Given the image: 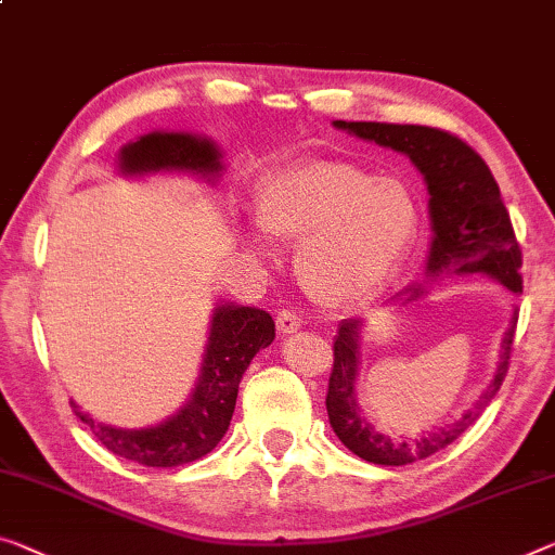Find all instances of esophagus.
<instances>
[{
  "instance_id": "34e87169",
  "label": "esophagus",
  "mask_w": 555,
  "mask_h": 555,
  "mask_svg": "<svg viewBox=\"0 0 555 555\" xmlns=\"http://www.w3.org/2000/svg\"><path fill=\"white\" fill-rule=\"evenodd\" d=\"M276 328H279V334H284V336L296 334V331L301 328V319L296 317L294 311H279L276 313Z\"/></svg>"
}]
</instances>
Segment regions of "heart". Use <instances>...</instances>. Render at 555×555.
<instances>
[{"instance_id":"heart-1","label":"heart","mask_w":555,"mask_h":555,"mask_svg":"<svg viewBox=\"0 0 555 555\" xmlns=\"http://www.w3.org/2000/svg\"><path fill=\"white\" fill-rule=\"evenodd\" d=\"M421 206L399 177L349 162H304L271 173L256 194L249 242L296 244L294 271L321 309H351L382 288L418 234Z\"/></svg>"}]
</instances>
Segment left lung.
Returning a JSON list of instances; mask_svg holds the SVG:
<instances>
[{"instance_id":"8db88e82","label":"left lung","mask_w":555,"mask_h":555,"mask_svg":"<svg viewBox=\"0 0 555 555\" xmlns=\"http://www.w3.org/2000/svg\"><path fill=\"white\" fill-rule=\"evenodd\" d=\"M336 129L361 142L391 149L409 156L421 171L428 189V217H431V244L421 279L413 281L384 306H406L428 294V281L456 276H489L520 294V249L511 227V217L501 202V189L491 169L468 144L431 127L376 121H334ZM516 311L501 338L499 363L493 378L451 424L426 428L413 436H386L363 416L357 396L361 369V334L366 321L344 319L334 338V371L328 378L326 411L328 424L346 449L376 466H409L413 461L434 456L481 416L503 384L508 371L511 344L516 334Z\"/></svg>"}]
</instances>
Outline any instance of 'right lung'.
Here are the masks:
<instances>
[{"label":"right lung","mask_w":555,"mask_h":555,"mask_svg":"<svg viewBox=\"0 0 555 555\" xmlns=\"http://www.w3.org/2000/svg\"><path fill=\"white\" fill-rule=\"evenodd\" d=\"M224 154L211 137L192 131L154 129L119 149L117 171L124 179L192 177L217 186L224 171ZM274 319L267 311L231 301H217L209 319L198 378L181 406L159 424L121 428L99 424L72 401L81 424L114 456L152 468L184 466L209 453L224 438L234 416L238 384L251 359L274 341Z\"/></svg>","instance_id":"1"}]
</instances>
